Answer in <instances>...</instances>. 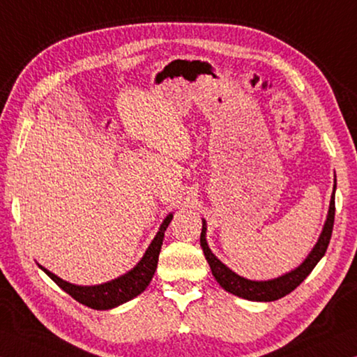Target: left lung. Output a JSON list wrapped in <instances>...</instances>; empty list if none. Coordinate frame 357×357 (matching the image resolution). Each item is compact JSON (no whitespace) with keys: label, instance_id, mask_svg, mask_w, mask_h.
I'll use <instances>...</instances> for the list:
<instances>
[{"label":"left lung","instance_id":"1","mask_svg":"<svg viewBox=\"0 0 357 357\" xmlns=\"http://www.w3.org/2000/svg\"><path fill=\"white\" fill-rule=\"evenodd\" d=\"M335 189H337V179H334V189H332V197L329 203L328 217H326L323 231L319 234L317 244L313 245L312 252L307 255V258L302 261L298 268L289 271V273L283 274L277 279L271 280H249L245 277H241L236 273H233L228 266L223 264L219 258H217L213 250L209 249L206 241V220H203L200 244L206 261L209 263V268L213 271V275L219 285L225 289V291L231 293L239 298L247 301H257V302H271L283 298L298 288L305 277L309 275L313 268L318 264L319 259L324 257L326 250H328L332 227H334V215H335Z\"/></svg>","mask_w":357,"mask_h":357}]
</instances>
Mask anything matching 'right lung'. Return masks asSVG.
Listing matches in <instances>:
<instances>
[{"instance_id": "right-lung-1", "label": "right lung", "mask_w": 357, "mask_h": 357, "mask_svg": "<svg viewBox=\"0 0 357 357\" xmlns=\"http://www.w3.org/2000/svg\"><path fill=\"white\" fill-rule=\"evenodd\" d=\"M173 219V214H168L159 231L151 241L149 247L144 252L140 261H138L134 268H132L129 273L119 275L118 279L100 283V285H91V287H83V285H74V283H69L63 280L61 277L55 275L50 271L45 269L44 266L38 264L39 268L44 271V273L50 277V279L56 283V285L64 289L66 293L72 296L75 301L80 302V304L91 307L94 310H108L114 309L124 302L137 298L138 294H142L146 287L149 285L151 279L155 273L157 261H159V253L162 249V243H164V234L165 229L170 225Z\"/></svg>"}]
</instances>
